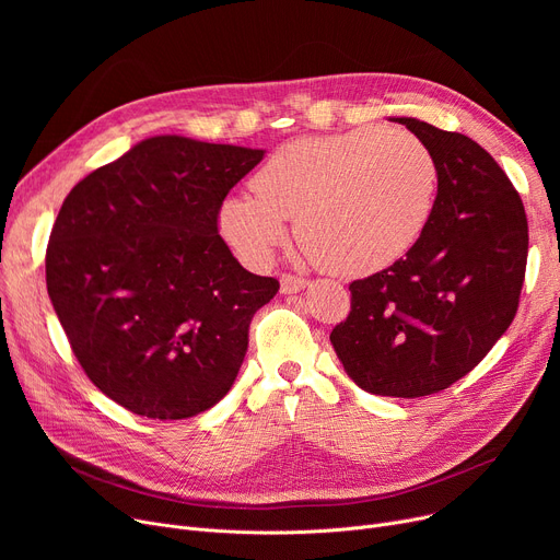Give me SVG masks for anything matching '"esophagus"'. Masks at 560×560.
Here are the masks:
<instances>
[{
    "instance_id": "1",
    "label": "esophagus",
    "mask_w": 560,
    "mask_h": 560,
    "mask_svg": "<svg viewBox=\"0 0 560 560\" xmlns=\"http://www.w3.org/2000/svg\"><path fill=\"white\" fill-rule=\"evenodd\" d=\"M306 279L295 277V275H281V292L285 295H292V292H300L302 288H306Z\"/></svg>"
}]
</instances>
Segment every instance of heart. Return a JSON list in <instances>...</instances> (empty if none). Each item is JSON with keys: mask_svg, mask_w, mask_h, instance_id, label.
I'll return each instance as SVG.
<instances>
[{"mask_svg": "<svg viewBox=\"0 0 560 560\" xmlns=\"http://www.w3.org/2000/svg\"><path fill=\"white\" fill-rule=\"evenodd\" d=\"M429 147L404 129H354L292 140L252 176L254 195L220 206L222 238L243 262L262 268L292 220L295 241L334 275L384 270L413 247L438 197Z\"/></svg>", "mask_w": 560, "mask_h": 560, "instance_id": "obj_1", "label": "heart"}]
</instances>
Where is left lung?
<instances>
[{
  "mask_svg": "<svg viewBox=\"0 0 560 560\" xmlns=\"http://www.w3.org/2000/svg\"><path fill=\"white\" fill-rule=\"evenodd\" d=\"M433 152L438 197L420 241L390 268L349 283L331 345L372 395L424 397L475 370L520 306L528 224L506 172L456 131L395 117Z\"/></svg>",
  "mask_w": 560,
  "mask_h": 560,
  "instance_id": "1",
  "label": "left lung"
}]
</instances>
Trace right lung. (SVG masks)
<instances>
[{
  "label": "right lung",
  "instance_id": "1",
  "mask_svg": "<svg viewBox=\"0 0 560 560\" xmlns=\"http://www.w3.org/2000/svg\"><path fill=\"white\" fill-rule=\"evenodd\" d=\"M262 150L156 136L66 197L45 254L47 292L85 376L152 420L218 404L279 290L220 235L229 190Z\"/></svg>",
  "mask_w": 560,
  "mask_h": 560
}]
</instances>
